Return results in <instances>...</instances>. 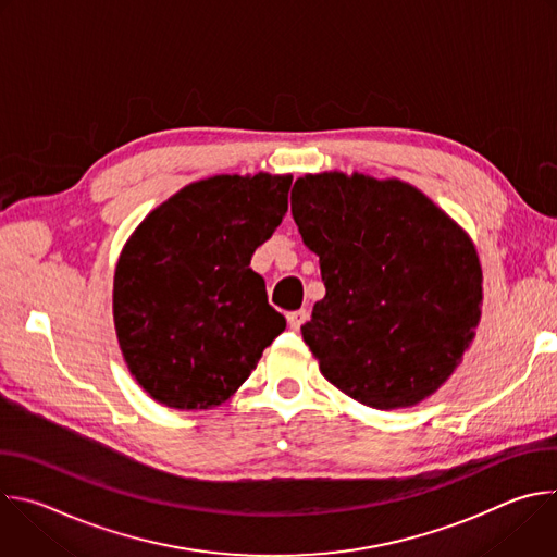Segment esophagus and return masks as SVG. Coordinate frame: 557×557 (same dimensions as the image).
Listing matches in <instances>:
<instances>
[{
  "mask_svg": "<svg viewBox=\"0 0 557 557\" xmlns=\"http://www.w3.org/2000/svg\"><path fill=\"white\" fill-rule=\"evenodd\" d=\"M306 317H308V310H306V308H299V310L288 312V314H286L288 326H290L293 331H299V329H301V324L306 322Z\"/></svg>",
  "mask_w": 557,
  "mask_h": 557,
  "instance_id": "34e87169",
  "label": "esophagus"
}]
</instances>
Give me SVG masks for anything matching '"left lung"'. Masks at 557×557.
Here are the masks:
<instances>
[{
  "label": "left lung",
  "mask_w": 557,
  "mask_h": 557,
  "mask_svg": "<svg viewBox=\"0 0 557 557\" xmlns=\"http://www.w3.org/2000/svg\"><path fill=\"white\" fill-rule=\"evenodd\" d=\"M290 211L326 286L301 326L322 374L376 410L436 392L481 320L483 271L465 231L412 185L363 174L295 181Z\"/></svg>",
  "instance_id": "1"
}]
</instances>
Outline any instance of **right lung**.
I'll use <instances>...</instances> for the list:
<instances>
[{
    "label": "right lung",
    "instance_id": "add662e5",
    "mask_svg": "<svg viewBox=\"0 0 557 557\" xmlns=\"http://www.w3.org/2000/svg\"><path fill=\"white\" fill-rule=\"evenodd\" d=\"M290 176H213L153 209L114 273L129 372L176 410L224 404L286 329L251 256L288 209Z\"/></svg>",
    "mask_w": 557,
    "mask_h": 557
}]
</instances>
